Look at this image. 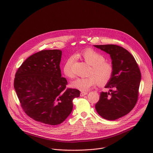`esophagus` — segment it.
Returning <instances> with one entry per match:
<instances>
[{
	"mask_svg": "<svg viewBox=\"0 0 153 153\" xmlns=\"http://www.w3.org/2000/svg\"><path fill=\"white\" fill-rule=\"evenodd\" d=\"M86 94H88V93H87V92H81L80 93V96L81 97H83V96H84Z\"/></svg>",
	"mask_w": 153,
	"mask_h": 153,
	"instance_id": "esophagus-1",
	"label": "esophagus"
}]
</instances>
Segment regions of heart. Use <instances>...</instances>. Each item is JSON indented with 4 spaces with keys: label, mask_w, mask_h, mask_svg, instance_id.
Segmentation results:
<instances>
[{
    "label": "heart",
    "mask_w": 153,
    "mask_h": 153,
    "mask_svg": "<svg viewBox=\"0 0 153 153\" xmlns=\"http://www.w3.org/2000/svg\"><path fill=\"white\" fill-rule=\"evenodd\" d=\"M78 56L81 57L87 63L91 66L90 77L86 78H78L71 83L74 88L82 91H87L97 83L99 85H103L111 79L114 68L113 64L105 60L104 56L100 53L91 49H86L80 52ZM74 59L69 57L65 62L63 67V72L65 76L68 78L74 77L72 66Z\"/></svg>",
    "instance_id": "obj_1"
}]
</instances>
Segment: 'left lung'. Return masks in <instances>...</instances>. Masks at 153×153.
<instances>
[{
  "label": "left lung",
  "mask_w": 153,
  "mask_h": 153,
  "mask_svg": "<svg viewBox=\"0 0 153 153\" xmlns=\"http://www.w3.org/2000/svg\"><path fill=\"white\" fill-rule=\"evenodd\" d=\"M110 55L113 74L95 105L97 113L106 120H114L131 111L137 103L141 73L138 65L129 52L116 45H94Z\"/></svg>",
  "instance_id": "8db88e82"
}]
</instances>
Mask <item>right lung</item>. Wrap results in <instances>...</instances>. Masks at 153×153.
I'll return each mask as SVG.
<instances>
[{
	"label": "right lung",
	"instance_id": "right-lung-1",
	"mask_svg": "<svg viewBox=\"0 0 153 153\" xmlns=\"http://www.w3.org/2000/svg\"><path fill=\"white\" fill-rule=\"evenodd\" d=\"M62 51L42 50L27 59L17 70L14 87L25 113L34 120L56 125L71 114L73 100L80 96L76 89L67 88L62 77Z\"/></svg>",
	"mask_w": 153,
	"mask_h": 153
}]
</instances>
